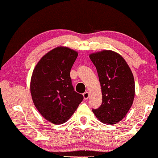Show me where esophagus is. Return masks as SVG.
<instances>
[{
	"label": "esophagus",
	"instance_id": "34e87169",
	"mask_svg": "<svg viewBox=\"0 0 158 158\" xmlns=\"http://www.w3.org/2000/svg\"><path fill=\"white\" fill-rule=\"evenodd\" d=\"M83 97H84L85 99H88V97H89V93H88V91L85 92V93L83 94Z\"/></svg>",
	"mask_w": 158,
	"mask_h": 158
}]
</instances>
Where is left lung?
Here are the masks:
<instances>
[{
    "label": "left lung",
    "mask_w": 158,
    "mask_h": 158,
    "mask_svg": "<svg viewBox=\"0 0 158 158\" xmlns=\"http://www.w3.org/2000/svg\"><path fill=\"white\" fill-rule=\"evenodd\" d=\"M97 68L102 102L94 114L100 122L114 125L121 121L133 104L135 85L133 73L123 57L112 50L90 53Z\"/></svg>",
    "instance_id": "8db88e82"
}]
</instances>
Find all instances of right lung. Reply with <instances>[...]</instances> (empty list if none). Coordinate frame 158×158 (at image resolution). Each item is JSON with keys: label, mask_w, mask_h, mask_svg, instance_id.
<instances>
[{"label": "right lung", "mask_w": 158, "mask_h": 158, "mask_svg": "<svg viewBox=\"0 0 158 158\" xmlns=\"http://www.w3.org/2000/svg\"><path fill=\"white\" fill-rule=\"evenodd\" d=\"M77 56L76 50L57 47L42 56L32 71L30 93L34 105L45 119L55 125L67 122L83 100L70 77Z\"/></svg>", "instance_id": "right-lung-1"}]
</instances>
